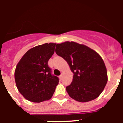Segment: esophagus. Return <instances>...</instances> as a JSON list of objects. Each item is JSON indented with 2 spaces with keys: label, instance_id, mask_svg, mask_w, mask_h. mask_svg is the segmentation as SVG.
Instances as JSON below:
<instances>
[{
  "label": "esophagus",
  "instance_id": "esophagus-1",
  "mask_svg": "<svg viewBox=\"0 0 123 123\" xmlns=\"http://www.w3.org/2000/svg\"><path fill=\"white\" fill-rule=\"evenodd\" d=\"M63 76V74H61V75L59 76V78H60V80H62V79Z\"/></svg>",
  "mask_w": 123,
  "mask_h": 123
}]
</instances>
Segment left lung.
Listing matches in <instances>:
<instances>
[{
	"instance_id": "1",
	"label": "left lung",
	"mask_w": 123,
	"mask_h": 123,
	"mask_svg": "<svg viewBox=\"0 0 123 123\" xmlns=\"http://www.w3.org/2000/svg\"><path fill=\"white\" fill-rule=\"evenodd\" d=\"M55 52L67 61L73 73L72 82L66 89L70 97L80 102L97 98L108 81L100 55L86 45L69 41L56 44Z\"/></svg>"
}]
</instances>
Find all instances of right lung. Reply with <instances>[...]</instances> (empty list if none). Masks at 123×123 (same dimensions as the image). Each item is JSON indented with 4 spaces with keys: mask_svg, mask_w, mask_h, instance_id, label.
<instances>
[{
    "mask_svg": "<svg viewBox=\"0 0 123 123\" xmlns=\"http://www.w3.org/2000/svg\"><path fill=\"white\" fill-rule=\"evenodd\" d=\"M55 43L37 45L26 52L17 64L15 80L26 99L40 103L52 98L59 79L52 75L48 62L55 52Z\"/></svg>",
    "mask_w": 123,
    "mask_h": 123,
    "instance_id": "right-lung-1",
    "label": "right lung"
}]
</instances>
